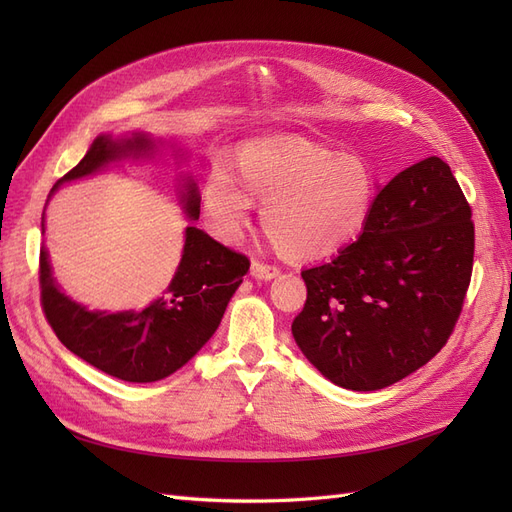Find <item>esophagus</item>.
<instances>
[{
  "label": "esophagus",
  "instance_id": "34e87169",
  "mask_svg": "<svg viewBox=\"0 0 512 512\" xmlns=\"http://www.w3.org/2000/svg\"><path fill=\"white\" fill-rule=\"evenodd\" d=\"M250 273L256 277V280H273L275 275H280V267L267 265V262H262V260H252Z\"/></svg>",
  "mask_w": 512,
  "mask_h": 512
}]
</instances>
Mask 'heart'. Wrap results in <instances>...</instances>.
<instances>
[{
	"mask_svg": "<svg viewBox=\"0 0 512 512\" xmlns=\"http://www.w3.org/2000/svg\"><path fill=\"white\" fill-rule=\"evenodd\" d=\"M234 168L218 158L209 166L200 207L215 237L237 239L265 200L262 226L275 250L290 260L337 252L361 235L376 203L374 168L299 136L256 138L239 147Z\"/></svg>",
	"mask_w": 512,
	"mask_h": 512,
	"instance_id": "obj_1",
	"label": "heart"
}]
</instances>
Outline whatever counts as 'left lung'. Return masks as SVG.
<instances>
[{
  "mask_svg": "<svg viewBox=\"0 0 512 512\" xmlns=\"http://www.w3.org/2000/svg\"><path fill=\"white\" fill-rule=\"evenodd\" d=\"M474 222L451 168L431 156L378 192L361 237L301 271L294 342L324 378L384 389L448 342L472 280Z\"/></svg>",
  "mask_w": 512,
  "mask_h": 512,
  "instance_id": "8db88e82",
  "label": "left lung"
}]
</instances>
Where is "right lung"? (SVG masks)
I'll return each mask as SVG.
<instances>
[{
    "mask_svg": "<svg viewBox=\"0 0 512 512\" xmlns=\"http://www.w3.org/2000/svg\"><path fill=\"white\" fill-rule=\"evenodd\" d=\"M147 149L151 141L143 134L123 141L98 136L85 158L53 185L51 194L61 181L85 177L106 162ZM185 207L198 220L196 183H188ZM247 271L250 258L245 254L211 239L205 230L188 226L173 282L141 312H87L59 292L44 250L40 252V303L59 342L83 361L119 380L156 382L183 367L209 342Z\"/></svg>",
    "mask_w": 512,
    "mask_h": 512,
    "instance_id": "1",
    "label": "right lung"
}]
</instances>
